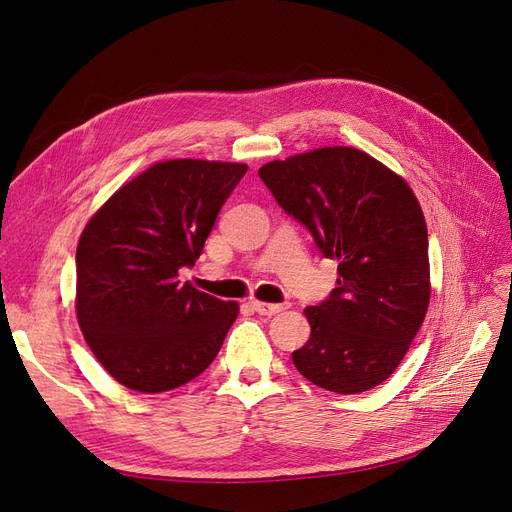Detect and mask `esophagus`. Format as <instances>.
<instances>
[{
  "instance_id": "obj_1",
  "label": "esophagus",
  "mask_w": 512,
  "mask_h": 512,
  "mask_svg": "<svg viewBox=\"0 0 512 512\" xmlns=\"http://www.w3.org/2000/svg\"><path fill=\"white\" fill-rule=\"evenodd\" d=\"M252 306L258 315H277L285 309V304H271V302H258V300H254Z\"/></svg>"
}]
</instances>
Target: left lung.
Returning <instances> with one entry per match:
<instances>
[{"instance_id": "left-lung-1", "label": "left lung", "mask_w": 512, "mask_h": 512, "mask_svg": "<svg viewBox=\"0 0 512 512\" xmlns=\"http://www.w3.org/2000/svg\"><path fill=\"white\" fill-rule=\"evenodd\" d=\"M285 214L302 222L338 288L306 306L311 338L296 370L338 395L370 391L410 349L431 300L428 233L407 182L353 147H323L258 170Z\"/></svg>"}]
</instances>
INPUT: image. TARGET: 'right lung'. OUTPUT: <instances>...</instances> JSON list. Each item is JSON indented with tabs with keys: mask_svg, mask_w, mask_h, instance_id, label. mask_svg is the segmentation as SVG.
Segmentation results:
<instances>
[{
	"mask_svg": "<svg viewBox=\"0 0 512 512\" xmlns=\"http://www.w3.org/2000/svg\"><path fill=\"white\" fill-rule=\"evenodd\" d=\"M245 163L170 159L130 180L77 243V321L100 365L138 393L197 378L218 355L239 304L178 271L201 256Z\"/></svg>",
	"mask_w": 512,
	"mask_h": 512,
	"instance_id": "add662e5",
	"label": "right lung"
}]
</instances>
